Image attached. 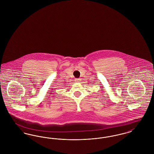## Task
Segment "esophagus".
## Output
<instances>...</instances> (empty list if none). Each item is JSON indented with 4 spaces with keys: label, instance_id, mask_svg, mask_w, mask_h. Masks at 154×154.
<instances>
[{
    "label": "esophagus",
    "instance_id": "esophagus-1",
    "mask_svg": "<svg viewBox=\"0 0 154 154\" xmlns=\"http://www.w3.org/2000/svg\"><path fill=\"white\" fill-rule=\"evenodd\" d=\"M75 81L76 82H81V79H76Z\"/></svg>",
    "mask_w": 154,
    "mask_h": 154
}]
</instances>
